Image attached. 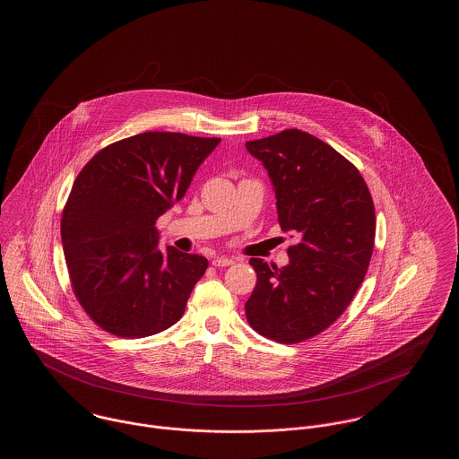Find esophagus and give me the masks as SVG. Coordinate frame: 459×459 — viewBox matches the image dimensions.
Segmentation results:
<instances>
[{
  "label": "esophagus",
  "instance_id": "34e87169",
  "mask_svg": "<svg viewBox=\"0 0 459 459\" xmlns=\"http://www.w3.org/2000/svg\"><path fill=\"white\" fill-rule=\"evenodd\" d=\"M234 260L232 258H227V256H217L215 260H213V264L215 266H229V264H232Z\"/></svg>",
  "mask_w": 459,
  "mask_h": 459
}]
</instances>
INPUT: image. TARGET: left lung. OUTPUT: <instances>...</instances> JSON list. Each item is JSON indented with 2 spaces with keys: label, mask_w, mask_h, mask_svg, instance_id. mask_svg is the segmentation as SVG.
Instances as JSON below:
<instances>
[{
  "label": "left lung",
  "mask_w": 459,
  "mask_h": 459,
  "mask_svg": "<svg viewBox=\"0 0 459 459\" xmlns=\"http://www.w3.org/2000/svg\"><path fill=\"white\" fill-rule=\"evenodd\" d=\"M273 184L279 223L294 232L289 264L251 258L256 287L246 303L263 337L296 344L330 327L370 264L375 208L358 169L318 137L287 129L246 143Z\"/></svg>",
  "instance_id": "left-lung-1"
}]
</instances>
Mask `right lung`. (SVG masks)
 Returning a JSON list of instances; mask_svg holds the SVG:
<instances>
[{
	"mask_svg": "<svg viewBox=\"0 0 459 459\" xmlns=\"http://www.w3.org/2000/svg\"><path fill=\"white\" fill-rule=\"evenodd\" d=\"M219 137L143 132L94 154L77 175L62 215L75 298L91 320L141 339L177 324L208 260L167 246L154 227L180 201Z\"/></svg>",
	"mask_w": 459,
	"mask_h": 459,
	"instance_id": "right-lung-1",
	"label": "right lung"
}]
</instances>
